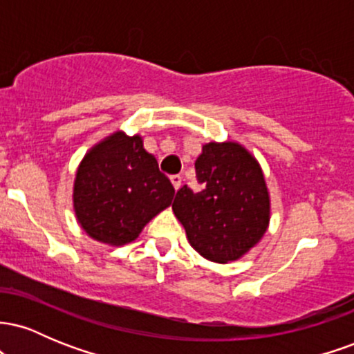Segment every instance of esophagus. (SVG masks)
Masks as SVG:
<instances>
[{"instance_id": "obj_1", "label": "esophagus", "mask_w": 354, "mask_h": 354, "mask_svg": "<svg viewBox=\"0 0 354 354\" xmlns=\"http://www.w3.org/2000/svg\"><path fill=\"white\" fill-rule=\"evenodd\" d=\"M169 180H171V183H173V186H174V189H180L181 188V181H183V178L180 176V174H173L171 178H169Z\"/></svg>"}]
</instances>
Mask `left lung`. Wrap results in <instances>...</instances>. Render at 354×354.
Returning a JSON list of instances; mask_svg holds the SVG:
<instances>
[{
  "mask_svg": "<svg viewBox=\"0 0 354 354\" xmlns=\"http://www.w3.org/2000/svg\"><path fill=\"white\" fill-rule=\"evenodd\" d=\"M201 191L176 193L174 216L189 245L213 263L241 259L261 241L270 226L271 200L261 165L238 141H211L198 156Z\"/></svg>",
  "mask_w": 354,
  "mask_h": 354,
  "instance_id": "8db88e82",
  "label": "left lung"
}]
</instances>
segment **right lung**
<instances>
[{"label": "right lung", "mask_w": 354, "mask_h": 354, "mask_svg": "<svg viewBox=\"0 0 354 354\" xmlns=\"http://www.w3.org/2000/svg\"><path fill=\"white\" fill-rule=\"evenodd\" d=\"M174 188L140 135L118 129L93 145L73 183V209L95 241L123 246L171 205Z\"/></svg>", "instance_id": "right-lung-1"}]
</instances>
